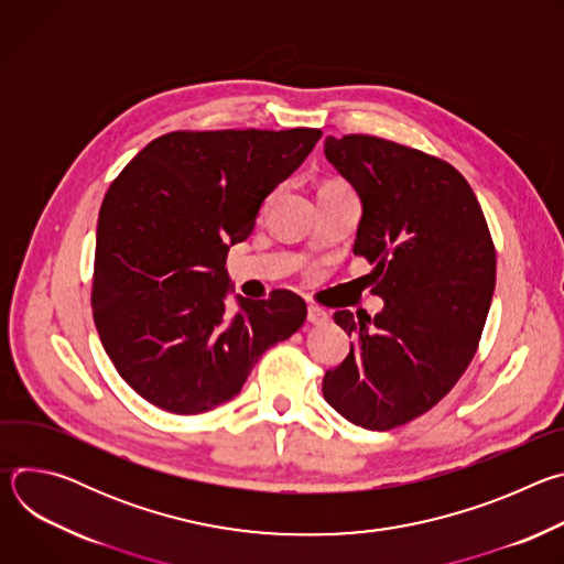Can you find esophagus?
Wrapping results in <instances>:
<instances>
[{"mask_svg": "<svg viewBox=\"0 0 564 564\" xmlns=\"http://www.w3.org/2000/svg\"><path fill=\"white\" fill-rule=\"evenodd\" d=\"M328 318H330L328 310L318 307V305H314V303H310V305H307V321H310V324H314V326H324Z\"/></svg>", "mask_w": 564, "mask_h": 564, "instance_id": "esophagus-1", "label": "esophagus"}]
</instances>
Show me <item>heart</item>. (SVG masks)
I'll use <instances>...</instances> for the list:
<instances>
[{
    "mask_svg": "<svg viewBox=\"0 0 564 564\" xmlns=\"http://www.w3.org/2000/svg\"><path fill=\"white\" fill-rule=\"evenodd\" d=\"M328 185H335V183H328Z\"/></svg>",
    "mask_w": 564,
    "mask_h": 564,
    "instance_id": "obj_1",
    "label": "heart"
}]
</instances>
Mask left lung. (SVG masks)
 <instances>
[{"label": "left lung", "mask_w": 564, "mask_h": 564, "mask_svg": "<svg viewBox=\"0 0 564 564\" xmlns=\"http://www.w3.org/2000/svg\"><path fill=\"white\" fill-rule=\"evenodd\" d=\"M326 158L357 189L355 254L375 263L372 318L348 310L355 337L324 377L328 404L390 431L429 413L477 352L496 288V246L466 178L446 160L366 133L326 138Z\"/></svg>", "instance_id": "obj_1"}]
</instances>
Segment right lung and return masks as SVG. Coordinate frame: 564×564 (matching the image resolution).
I'll return each instance as SVG.
<instances>
[{
    "label": "right lung",
    "mask_w": 564,
    "mask_h": 564,
    "mask_svg": "<svg viewBox=\"0 0 564 564\" xmlns=\"http://www.w3.org/2000/svg\"><path fill=\"white\" fill-rule=\"evenodd\" d=\"M318 138L307 127L172 131L111 183L98 216L94 321L118 375L149 404L212 411L303 326L305 301L290 290L238 296L227 318L225 259Z\"/></svg>",
    "instance_id": "1"
}]
</instances>
